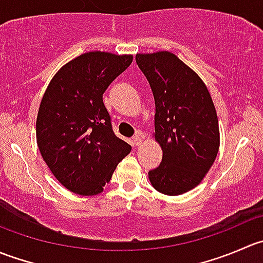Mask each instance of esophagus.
Here are the masks:
<instances>
[{
    "label": "esophagus",
    "mask_w": 263,
    "mask_h": 263,
    "mask_svg": "<svg viewBox=\"0 0 263 263\" xmlns=\"http://www.w3.org/2000/svg\"><path fill=\"white\" fill-rule=\"evenodd\" d=\"M142 139H144V137H142L141 132H137L134 136V144L136 145V146H139V145L142 144Z\"/></svg>",
    "instance_id": "34e87169"
}]
</instances>
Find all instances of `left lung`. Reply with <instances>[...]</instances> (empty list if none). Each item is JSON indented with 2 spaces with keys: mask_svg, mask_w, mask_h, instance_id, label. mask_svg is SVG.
I'll list each match as a JSON object with an SVG mask.
<instances>
[{
  "mask_svg": "<svg viewBox=\"0 0 263 263\" xmlns=\"http://www.w3.org/2000/svg\"><path fill=\"white\" fill-rule=\"evenodd\" d=\"M155 99L154 137L163 150L160 165L148 172L158 192L178 196L197 187L220 146L219 121L202 79L168 50L137 53Z\"/></svg>",
  "mask_w": 263,
  "mask_h": 263,
  "instance_id": "left-lung-1",
  "label": "left lung"
}]
</instances>
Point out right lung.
<instances>
[{
	"label": "right lung",
	"mask_w": 263,
	"mask_h": 263,
	"mask_svg": "<svg viewBox=\"0 0 263 263\" xmlns=\"http://www.w3.org/2000/svg\"><path fill=\"white\" fill-rule=\"evenodd\" d=\"M132 54L87 52L63 65L50 80L36 116V144L58 182L95 196L131 151L117 137L103 94L132 62Z\"/></svg>",
	"instance_id": "add662e5"
}]
</instances>
